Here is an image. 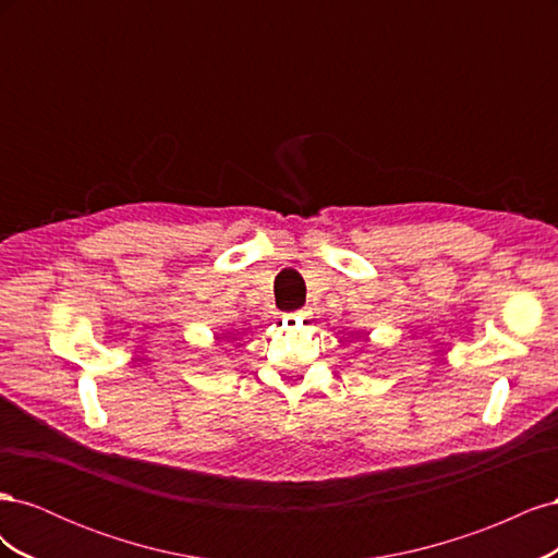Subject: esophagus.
<instances>
[{
  "instance_id": "obj_1",
  "label": "esophagus",
  "mask_w": 558,
  "mask_h": 558,
  "mask_svg": "<svg viewBox=\"0 0 558 558\" xmlns=\"http://www.w3.org/2000/svg\"><path fill=\"white\" fill-rule=\"evenodd\" d=\"M302 316H307V312H298V316H295V320H300Z\"/></svg>"
}]
</instances>
